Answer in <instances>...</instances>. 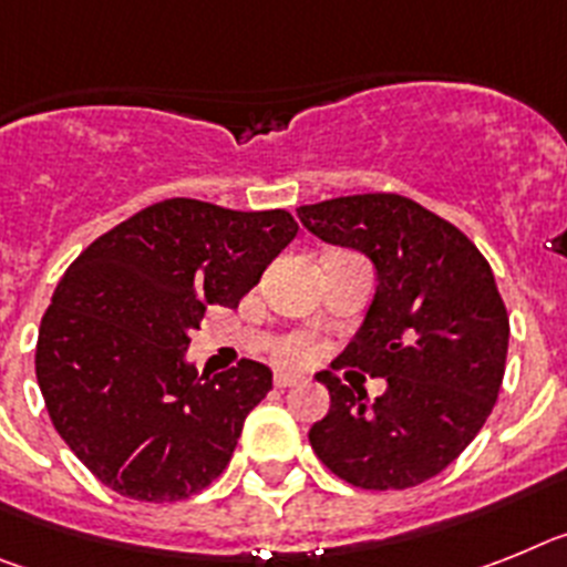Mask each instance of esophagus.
<instances>
[{
    "label": "esophagus",
    "instance_id": "34e87169",
    "mask_svg": "<svg viewBox=\"0 0 567 567\" xmlns=\"http://www.w3.org/2000/svg\"><path fill=\"white\" fill-rule=\"evenodd\" d=\"M302 377L299 373H290V371H277L274 373V385L277 388H290V385H299Z\"/></svg>",
    "mask_w": 567,
    "mask_h": 567
}]
</instances>
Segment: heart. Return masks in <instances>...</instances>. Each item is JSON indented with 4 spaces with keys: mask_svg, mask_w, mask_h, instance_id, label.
Returning a JSON list of instances; mask_svg holds the SVG:
<instances>
[{
    "mask_svg": "<svg viewBox=\"0 0 567 567\" xmlns=\"http://www.w3.org/2000/svg\"><path fill=\"white\" fill-rule=\"evenodd\" d=\"M317 353V344L308 337H290L279 344V359L285 362H308Z\"/></svg>",
    "mask_w": 567,
    "mask_h": 567,
    "instance_id": "1",
    "label": "heart"
}]
</instances>
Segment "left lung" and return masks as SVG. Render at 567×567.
<instances>
[{"label": "left lung", "mask_w": 567, "mask_h": 567, "mask_svg": "<svg viewBox=\"0 0 567 567\" xmlns=\"http://www.w3.org/2000/svg\"><path fill=\"white\" fill-rule=\"evenodd\" d=\"M322 243L365 254L377 293L339 362L388 379L368 405L331 371V411L308 440L339 480L405 491L445 471L494 411L508 357V311L488 259L456 225L400 194L302 205Z\"/></svg>", "instance_id": "8db88e82"}]
</instances>
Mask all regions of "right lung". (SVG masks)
<instances>
[{"instance_id":"right-lung-1","label":"right lung","mask_w":567,"mask_h":567,"mask_svg":"<svg viewBox=\"0 0 567 567\" xmlns=\"http://www.w3.org/2000/svg\"><path fill=\"white\" fill-rule=\"evenodd\" d=\"M299 225L288 210L165 199L76 256L39 324L37 382L59 436L102 485L188 499L234 456L274 373L185 362L208 305L236 308Z\"/></svg>"}]
</instances>
